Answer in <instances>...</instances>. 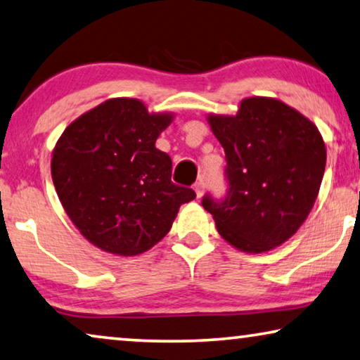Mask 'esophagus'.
<instances>
[{"label": "esophagus", "mask_w": 360, "mask_h": 360, "mask_svg": "<svg viewBox=\"0 0 360 360\" xmlns=\"http://www.w3.org/2000/svg\"><path fill=\"white\" fill-rule=\"evenodd\" d=\"M205 187H207V184H205V181H203V179H198L195 182L194 191H195V194H197V198H200L203 195V192H205Z\"/></svg>", "instance_id": "34e87169"}]
</instances>
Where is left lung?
<instances>
[{"label": "left lung", "instance_id": "left-lung-1", "mask_svg": "<svg viewBox=\"0 0 360 360\" xmlns=\"http://www.w3.org/2000/svg\"><path fill=\"white\" fill-rule=\"evenodd\" d=\"M226 155V195L205 194L218 233L260 254L281 245L312 210L326 150L317 126L280 100L252 96L236 116H208Z\"/></svg>", "mask_w": 360, "mask_h": 360}]
</instances>
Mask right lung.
I'll return each instance as SVG.
<instances>
[{
	"mask_svg": "<svg viewBox=\"0 0 360 360\" xmlns=\"http://www.w3.org/2000/svg\"><path fill=\"white\" fill-rule=\"evenodd\" d=\"M173 116L148 115L136 98H112L66 127L51 178L76 228L101 250L137 255L171 229L195 192L171 181V158L155 147Z\"/></svg>",
	"mask_w": 360,
	"mask_h": 360,
	"instance_id": "right-lung-1",
	"label": "right lung"
}]
</instances>
